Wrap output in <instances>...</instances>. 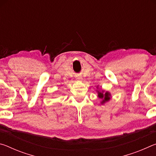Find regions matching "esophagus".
Listing matches in <instances>:
<instances>
[{"label": "esophagus", "instance_id": "34e87169", "mask_svg": "<svg viewBox=\"0 0 156 156\" xmlns=\"http://www.w3.org/2000/svg\"><path fill=\"white\" fill-rule=\"evenodd\" d=\"M80 78H81L80 77H78V78H77V79H78V80H80Z\"/></svg>", "mask_w": 156, "mask_h": 156}]
</instances>
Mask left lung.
<instances>
[{"instance_id":"8db88e82","label":"left lung","mask_w":156,"mask_h":156,"mask_svg":"<svg viewBox=\"0 0 156 156\" xmlns=\"http://www.w3.org/2000/svg\"><path fill=\"white\" fill-rule=\"evenodd\" d=\"M98 89L96 90L98 93V97L102 100L101 105H104L107 102L109 101L111 99V94L109 91H105L104 90H100L98 89V85L96 87Z\"/></svg>"}]
</instances>
